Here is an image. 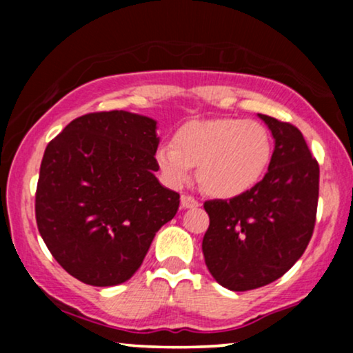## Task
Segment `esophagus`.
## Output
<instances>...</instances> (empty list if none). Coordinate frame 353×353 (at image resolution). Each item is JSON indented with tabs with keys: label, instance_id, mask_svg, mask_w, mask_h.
<instances>
[{
	"label": "esophagus",
	"instance_id": "esophagus-1",
	"mask_svg": "<svg viewBox=\"0 0 353 353\" xmlns=\"http://www.w3.org/2000/svg\"><path fill=\"white\" fill-rule=\"evenodd\" d=\"M181 205H182V209H194V208H199V202L190 196H182Z\"/></svg>",
	"mask_w": 353,
	"mask_h": 353
}]
</instances>
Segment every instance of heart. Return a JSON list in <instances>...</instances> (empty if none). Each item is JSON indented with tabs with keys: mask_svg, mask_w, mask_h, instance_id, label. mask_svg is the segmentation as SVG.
Masks as SVG:
<instances>
[{
	"mask_svg": "<svg viewBox=\"0 0 353 353\" xmlns=\"http://www.w3.org/2000/svg\"><path fill=\"white\" fill-rule=\"evenodd\" d=\"M272 157V139L262 123L241 117L190 121L177 129L174 144H161L156 161L164 181L182 188L199 165L202 189L230 199L264 177Z\"/></svg>",
	"mask_w": 353,
	"mask_h": 353,
	"instance_id": "b5f03b06",
	"label": "heart"
}]
</instances>
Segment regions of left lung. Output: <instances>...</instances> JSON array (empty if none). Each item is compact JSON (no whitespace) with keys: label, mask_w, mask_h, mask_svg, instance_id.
Listing matches in <instances>:
<instances>
[{"label":"left lung","mask_w":353,"mask_h":353,"mask_svg":"<svg viewBox=\"0 0 353 353\" xmlns=\"http://www.w3.org/2000/svg\"><path fill=\"white\" fill-rule=\"evenodd\" d=\"M259 117L274 137L264 179L232 199L204 204L210 219L202 239L205 265L234 292L282 277L309 245L317 214L319 164L302 132L275 117Z\"/></svg>","instance_id":"obj_1"}]
</instances>
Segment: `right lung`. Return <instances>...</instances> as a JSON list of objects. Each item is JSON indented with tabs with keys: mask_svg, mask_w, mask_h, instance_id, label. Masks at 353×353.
<instances>
[{
	"mask_svg": "<svg viewBox=\"0 0 353 353\" xmlns=\"http://www.w3.org/2000/svg\"><path fill=\"white\" fill-rule=\"evenodd\" d=\"M156 129L152 117L136 112H91L48 144L36 222L52 257L78 281H129L157 230L176 216L179 194L156 177Z\"/></svg>",
	"mask_w": 353,
	"mask_h": 353,
	"instance_id": "1",
	"label": "right lung"
}]
</instances>
